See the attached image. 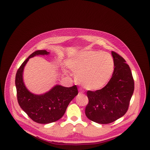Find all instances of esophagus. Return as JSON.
Instances as JSON below:
<instances>
[{
    "mask_svg": "<svg viewBox=\"0 0 150 150\" xmlns=\"http://www.w3.org/2000/svg\"><path fill=\"white\" fill-rule=\"evenodd\" d=\"M79 93V94H82V93H83V92H82V91H80Z\"/></svg>",
    "mask_w": 150,
    "mask_h": 150,
    "instance_id": "obj_1",
    "label": "esophagus"
}]
</instances>
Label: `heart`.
<instances>
[{
    "label": "heart",
    "mask_w": 150,
    "mask_h": 150,
    "mask_svg": "<svg viewBox=\"0 0 150 150\" xmlns=\"http://www.w3.org/2000/svg\"><path fill=\"white\" fill-rule=\"evenodd\" d=\"M67 65L75 73L77 82L88 90L103 88L114 71L115 64L110 54L83 51L71 57Z\"/></svg>",
    "instance_id": "1"
}]
</instances>
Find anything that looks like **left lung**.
Returning a JSON list of instances; mask_svg holds the SVG:
<instances>
[{
    "label": "left lung",
    "mask_w": 150,
    "mask_h": 150,
    "mask_svg": "<svg viewBox=\"0 0 150 150\" xmlns=\"http://www.w3.org/2000/svg\"><path fill=\"white\" fill-rule=\"evenodd\" d=\"M111 54L115 64L112 78L101 89L87 92L89 103L86 115L99 124L111 123L123 116L134 92V80L129 66L119 54L113 51Z\"/></svg>",
    "instance_id": "8db88e82"
}]
</instances>
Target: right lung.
<instances>
[{
	"instance_id": "add662e5",
	"label": "right lung",
	"mask_w": 150,
	"mask_h": 150,
	"mask_svg": "<svg viewBox=\"0 0 150 150\" xmlns=\"http://www.w3.org/2000/svg\"><path fill=\"white\" fill-rule=\"evenodd\" d=\"M48 54L49 52L46 50L34 52L22 63L16 76L17 96L19 106L30 118L40 124L51 123L61 119L69 103L78 94L76 85L66 88L57 84L42 94L32 93L27 89L23 81V71L27 62L34 56Z\"/></svg>"
}]
</instances>
